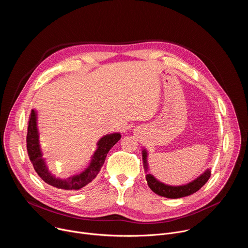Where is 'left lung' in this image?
<instances>
[{
    "instance_id": "obj_1",
    "label": "left lung",
    "mask_w": 248,
    "mask_h": 248,
    "mask_svg": "<svg viewBox=\"0 0 248 248\" xmlns=\"http://www.w3.org/2000/svg\"><path fill=\"white\" fill-rule=\"evenodd\" d=\"M142 160H143L145 171H147V170H148L147 151L145 149L142 150ZM210 175H211V170L207 169L194 181H192L186 185H184V186H168V185H165V184L159 182L151 173L146 174V181H147L148 186L156 194H158L160 196L167 197V198L175 199V198L188 196V195L193 194L194 192L198 191L210 179Z\"/></svg>"
}]
</instances>
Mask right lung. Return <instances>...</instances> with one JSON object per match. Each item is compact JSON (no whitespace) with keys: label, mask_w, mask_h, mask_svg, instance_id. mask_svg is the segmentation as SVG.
<instances>
[{"label":"right lung","mask_w":248,"mask_h":248,"mask_svg":"<svg viewBox=\"0 0 248 248\" xmlns=\"http://www.w3.org/2000/svg\"><path fill=\"white\" fill-rule=\"evenodd\" d=\"M121 139V133H111L103 136L97 142V149L91 157L89 166L80 173L69 176L67 179H60L49 170L39 142V132L37 128V113L31 111L28 121L26 146L29 159L40 178L48 185L64 190H78L90 184L100 171L105 163L110 149Z\"/></svg>","instance_id":"add662e5"}]
</instances>
